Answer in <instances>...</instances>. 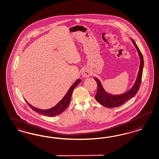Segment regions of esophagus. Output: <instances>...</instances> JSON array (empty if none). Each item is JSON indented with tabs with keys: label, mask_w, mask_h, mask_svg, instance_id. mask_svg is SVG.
<instances>
[{
	"label": "esophagus",
	"mask_w": 159,
	"mask_h": 159,
	"mask_svg": "<svg viewBox=\"0 0 159 159\" xmlns=\"http://www.w3.org/2000/svg\"><path fill=\"white\" fill-rule=\"evenodd\" d=\"M82 76L83 77H89L90 75V70L87 68H83L82 70Z\"/></svg>",
	"instance_id": "obj_1"
}]
</instances>
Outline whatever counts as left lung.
Listing matches in <instances>:
<instances>
[{"label": "left lung", "instance_id": "left-lung-1", "mask_svg": "<svg viewBox=\"0 0 159 159\" xmlns=\"http://www.w3.org/2000/svg\"><path fill=\"white\" fill-rule=\"evenodd\" d=\"M132 43H134V45H135V48L137 49L138 53L139 56L140 62L139 70L138 73L136 81L131 89H130L128 91L120 94H117V95L112 94L106 92L102 86L101 82L98 79H97V77L94 78V80L96 81L97 83V92L96 95L95 96L96 100L98 102H100L101 105L107 108H114V107H117L122 105L125 101L129 100L131 98L135 96L139 89L141 80H142V77L144 61H143V55L141 53L138 47L137 46L136 43H135V41L133 39H132Z\"/></svg>", "mask_w": 159, "mask_h": 159}]
</instances>
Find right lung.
Segmentation results:
<instances>
[{"label": "right lung", "instance_id": "1", "mask_svg": "<svg viewBox=\"0 0 159 159\" xmlns=\"http://www.w3.org/2000/svg\"><path fill=\"white\" fill-rule=\"evenodd\" d=\"M81 81L82 80L80 79H78L73 84L72 86L69 88L68 92L66 93L65 96L63 97L62 99L59 101L56 106L50 109H48V110L39 109L37 108H35L33 106H31L27 101L26 100L25 101L32 110H33L34 111L38 112L40 114H42L43 116H48L50 117L58 116L65 111V109L67 108V106H69L73 90L77 86V84H79L81 82Z\"/></svg>", "mask_w": 159, "mask_h": 159}]
</instances>
